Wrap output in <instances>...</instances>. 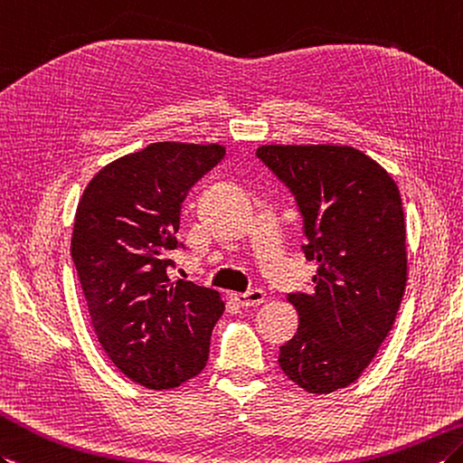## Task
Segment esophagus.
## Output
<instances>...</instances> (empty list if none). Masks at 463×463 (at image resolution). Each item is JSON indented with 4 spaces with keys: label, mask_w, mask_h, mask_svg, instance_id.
<instances>
[{
    "label": "esophagus",
    "mask_w": 463,
    "mask_h": 463,
    "mask_svg": "<svg viewBox=\"0 0 463 463\" xmlns=\"http://www.w3.org/2000/svg\"><path fill=\"white\" fill-rule=\"evenodd\" d=\"M264 298H266V294L262 292V289H258V288L249 289V292H244V294H231L232 302L242 306V307H256V306H260V304L264 302Z\"/></svg>",
    "instance_id": "esophagus-1"
}]
</instances>
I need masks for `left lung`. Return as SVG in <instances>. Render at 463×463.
<instances>
[{"label": "left lung", "mask_w": 463, "mask_h": 463, "mask_svg": "<svg viewBox=\"0 0 463 463\" xmlns=\"http://www.w3.org/2000/svg\"><path fill=\"white\" fill-rule=\"evenodd\" d=\"M256 156L294 193L307 239L302 250L319 264L314 292L288 296L299 326L278 363L311 394L345 389L377 354L404 296L401 191L351 146L272 144Z\"/></svg>", "instance_id": "1"}]
</instances>
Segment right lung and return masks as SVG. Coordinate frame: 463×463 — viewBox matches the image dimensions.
<instances>
[{"mask_svg": "<svg viewBox=\"0 0 463 463\" xmlns=\"http://www.w3.org/2000/svg\"><path fill=\"white\" fill-rule=\"evenodd\" d=\"M222 157L219 144H149L102 167L74 214L71 254L96 337L146 389H174L209 359L221 294L171 280L167 268L181 203Z\"/></svg>", "mask_w": 463, "mask_h": 463, "instance_id": "1", "label": "right lung"}]
</instances>
